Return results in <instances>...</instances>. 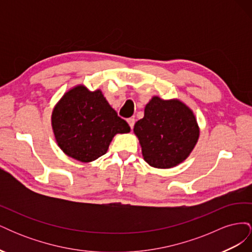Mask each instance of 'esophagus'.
<instances>
[{"mask_svg":"<svg viewBox=\"0 0 252 252\" xmlns=\"http://www.w3.org/2000/svg\"><path fill=\"white\" fill-rule=\"evenodd\" d=\"M127 123H128L129 126H130V128L132 129L133 126H134V123H135L134 118H129V119H127Z\"/></svg>","mask_w":252,"mask_h":252,"instance_id":"34e87169","label":"esophagus"}]
</instances>
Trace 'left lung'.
I'll list each match as a JSON object with an SVG mask.
<instances>
[{
    "label": "left lung",
    "mask_w": 252,
    "mask_h": 252,
    "mask_svg": "<svg viewBox=\"0 0 252 252\" xmlns=\"http://www.w3.org/2000/svg\"><path fill=\"white\" fill-rule=\"evenodd\" d=\"M145 161L156 168H172L191 154L200 136L193 111L178 98L152 96L144 118L134 124Z\"/></svg>",
    "instance_id": "8db88e82"
}]
</instances>
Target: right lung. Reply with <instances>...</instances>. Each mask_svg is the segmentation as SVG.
Here are the masks:
<instances>
[{"label":"right lung","instance_id":"right-lung-1","mask_svg":"<svg viewBox=\"0 0 252 252\" xmlns=\"http://www.w3.org/2000/svg\"><path fill=\"white\" fill-rule=\"evenodd\" d=\"M51 126L59 147L82 163L102 157L114 135L130 131L100 89L90 91L84 85L74 86L61 97L52 110Z\"/></svg>","mask_w":252,"mask_h":252}]
</instances>
